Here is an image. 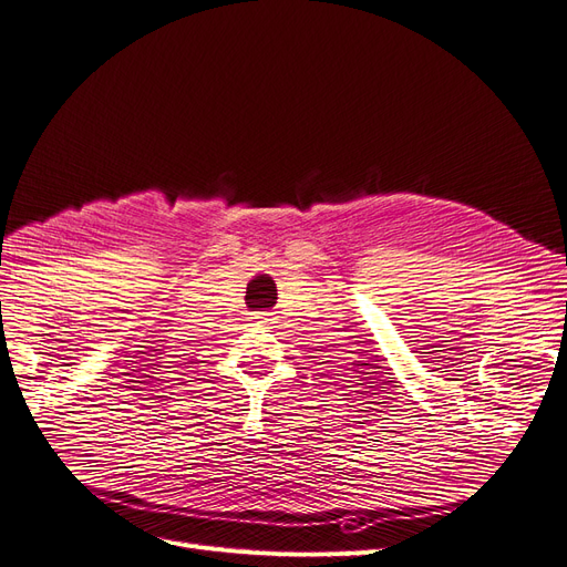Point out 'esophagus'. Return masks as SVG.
Here are the masks:
<instances>
[{
  "label": "esophagus",
  "mask_w": 567,
  "mask_h": 567,
  "mask_svg": "<svg viewBox=\"0 0 567 567\" xmlns=\"http://www.w3.org/2000/svg\"><path fill=\"white\" fill-rule=\"evenodd\" d=\"M252 321V326H269V311H252V315L248 317Z\"/></svg>",
  "instance_id": "1"
}]
</instances>
